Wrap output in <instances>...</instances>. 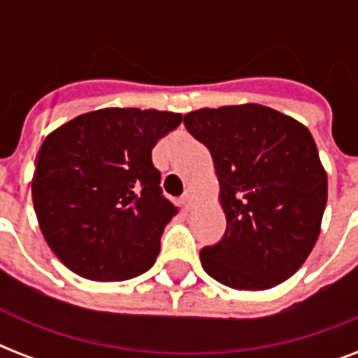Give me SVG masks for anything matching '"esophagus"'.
I'll list each match as a JSON object with an SVG mask.
<instances>
[{"mask_svg": "<svg viewBox=\"0 0 358 358\" xmlns=\"http://www.w3.org/2000/svg\"><path fill=\"white\" fill-rule=\"evenodd\" d=\"M182 202H184L185 208H189L191 202H193V191L185 189V193H184V195H182Z\"/></svg>", "mask_w": 358, "mask_h": 358, "instance_id": "obj_1", "label": "esophagus"}]
</instances>
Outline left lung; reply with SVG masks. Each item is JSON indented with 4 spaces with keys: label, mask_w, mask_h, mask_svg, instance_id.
I'll use <instances>...</instances> for the list:
<instances>
[{
    "label": "left lung",
    "mask_w": 358,
    "mask_h": 358,
    "mask_svg": "<svg viewBox=\"0 0 358 358\" xmlns=\"http://www.w3.org/2000/svg\"><path fill=\"white\" fill-rule=\"evenodd\" d=\"M184 124L212 154L227 215L221 241L201 250L204 271L236 289L288 280L314 249L327 204L312 134L258 103L191 111Z\"/></svg>",
    "instance_id": "8db88e82"
}]
</instances>
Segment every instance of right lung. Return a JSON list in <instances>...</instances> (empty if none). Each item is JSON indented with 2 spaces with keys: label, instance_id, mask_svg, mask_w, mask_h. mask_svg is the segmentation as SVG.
<instances>
[{
  "label": "right lung",
  "instance_id": "1",
  "mask_svg": "<svg viewBox=\"0 0 358 358\" xmlns=\"http://www.w3.org/2000/svg\"><path fill=\"white\" fill-rule=\"evenodd\" d=\"M182 115L108 108L48 135L31 195L50 249L89 280H128L148 271L176 206L163 195L152 148Z\"/></svg>",
  "mask_w": 358,
  "mask_h": 358
}]
</instances>
